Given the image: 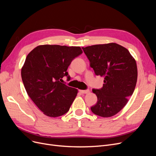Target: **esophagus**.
I'll list each match as a JSON object with an SVG mask.
<instances>
[{
    "label": "esophagus",
    "instance_id": "1",
    "mask_svg": "<svg viewBox=\"0 0 156 156\" xmlns=\"http://www.w3.org/2000/svg\"><path fill=\"white\" fill-rule=\"evenodd\" d=\"M80 92L81 94H87L89 92V90H80Z\"/></svg>",
    "mask_w": 156,
    "mask_h": 156
}]
</instances>
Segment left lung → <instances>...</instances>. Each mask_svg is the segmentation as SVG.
Instances as JSON below:
<instances>
[{
  "instance_id": "left-lung-1",
  "label": "left lung",
  "mask_w": 156,
  "mask_h": 156,
  "mask_svg": "<svg viewBox=\"0 0 156 156\" xmlns=\"http://www.w3.org/2000/svg\"><path fill=\"white\" fill-rule=\"evenodd\" d=\"M96 75L104 77L103 87L93 89L97 102L92 112L104 118L119 112L132 96L137 81L136 63L126 48L116 43L82 47Z\"/></svg>"
}]
</instances>
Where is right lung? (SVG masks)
Here are the masks:
<instances>
[{"mask_svg": "<svg viewBox=\"0 0 156 156\" xmlns=\"http://www.w3.org/2000/svg\"><path fill=\"white\" fill-rule=\"evenodd\" d=\"M83 53L80 47L39 45L27 55L21 69V78L32 101L49 117L68 112L78 90L61 83L70 78L67 69L71 61Z\"/></svg>", "mask_w": 156, "mask_h": 156, "instance_id": "1", "label": "right lung"}]
</instances>
